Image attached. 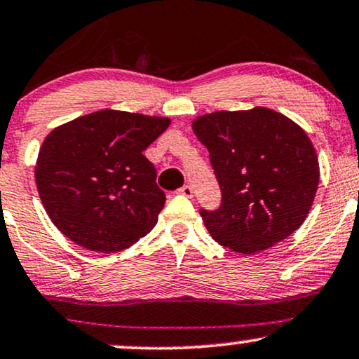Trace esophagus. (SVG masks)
Wrapping results in <instances>:
<instances>
[{"instance_id": "34e87169", "label": "esophagus", "mask_w": 359, "mask_h": 359, "mask_svg": "<svg viewBox=\"0 0 359 359\" xmlns=\"http://www.w3.org/2000/svg\"><path fill=\"white\" fill-rule=\"evenodd\" d=\"M178 193L183 194V196H186V198H193V188H191L189 184L183 186V188H181V189L178 191Z\"/></svg>"}]
</instances>
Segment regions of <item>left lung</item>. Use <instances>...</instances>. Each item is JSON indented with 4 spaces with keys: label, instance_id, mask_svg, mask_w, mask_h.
I'll return each mask as SVG.
<instances>
[{
    "label": "left lung",
    "instance_id": "8db88e82",
    "mask_svg": "<svg viewBox=\"0 0 359 359\" xmlns=\"http://www.w3.org/2000/svg\"><path fill=\"white\" fill-rule=\"evenodd\" d=\"M208 148L222 191L217 211H201L216 242L254 254L287 239L309 216L320 181L305 130L267 107L211 111L191 123Z\"/></svg>",
    "mask_w": 359,
    "mask_h": 359
}]
</instances>
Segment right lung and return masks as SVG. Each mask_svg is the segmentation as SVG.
Listing matches in <instances>:
<instances>
[{
  "instance_id": "1",
  "label": "right lung",
  "mask_w": 359,
  "mask_h": 359,
  "mask_svg": "<svg viewBox=\"0 0 359 359\" xmlns=\"http://www.w3.org/2000/svg\"><path fill=\"white\" fill-rule=\"evenodd\" d=\"M170 123L168 117L104 109L50 130L34 178L53 224L100 254L118 252L147 236L166 198L143 151Z\"/></svg>"
}]
</instances>
